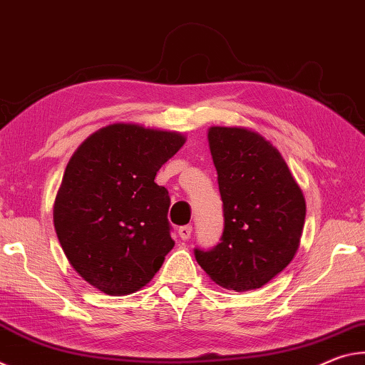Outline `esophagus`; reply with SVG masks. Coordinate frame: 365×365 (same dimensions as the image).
<instances>
[{"label":"esophagus","instance_id":"1","mask_svg":"<svg viewBox=\"0 0 365 365\" xmlns=\"http://www.w3.org/2000/svg\"><path fill=\"white\" fill-rule=\"evenodd\" d=\"M178 232H179V237H181L182 241H187V239L190 237V235H192V226H190V225L181 226V228L178 230Z\"/></svg>","mask_w":365,"mask_h":365}]
</instances>
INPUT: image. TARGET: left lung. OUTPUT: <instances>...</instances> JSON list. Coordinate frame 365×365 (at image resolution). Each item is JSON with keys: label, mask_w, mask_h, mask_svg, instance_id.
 Returning a JSON list of instances; mask_svg holds the SVG:
<instances>
[{"label": "left lung", "mask_w": 365, "mask_h": 365, "mask_svg": "<svg viewBox=\"0 0 365 365\" xmlns=\"http://www.w3.org/2000/svg\"><path fill=\"white\" fill-rule=\"evenodd\" d=\"M208 145L225 228L222 242L210 250L195 249V259L222 288H262L299 249L306 199L278 148L255 130L212 126Z\"/></svg>", "instance_id": "1"}]
</instances>
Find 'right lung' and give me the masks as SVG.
<instances>
[{
  "label": "right lung",
  "mask_w": 365,
  "mask_h": 365,
  "mask_svg": "<svg viewBox=\"0 0 365 365\" xmlns=\"http://www.w3.org/2000/svg\"><path fill=\"white\" fill-rule=\"evenodd\" d=\"M184 142L176 130L115 123L73 153L53 223L71 267L93 288L108 296L139 291L175 247L170 195L155 176Z\"/></svg>",
  "instance_id": "add662e5"
}]
</instances>
